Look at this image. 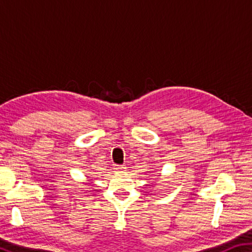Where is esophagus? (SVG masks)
<instances>
[{"label": "esophagus", "mask_w": 252, "mask_h": 252, "mask_svg": "<svg viewBox=\"0 0 252 252\" xmlns=\"http://www.w3.org/2000/svg\"><path fill=\"white\" fill-rule=\"evenodd\" d=\"M126 169V168L125 167V165H116V167H114V170H116L117 172H123Z\"/></svg>", "instance_id": "1"}]
</instances>
